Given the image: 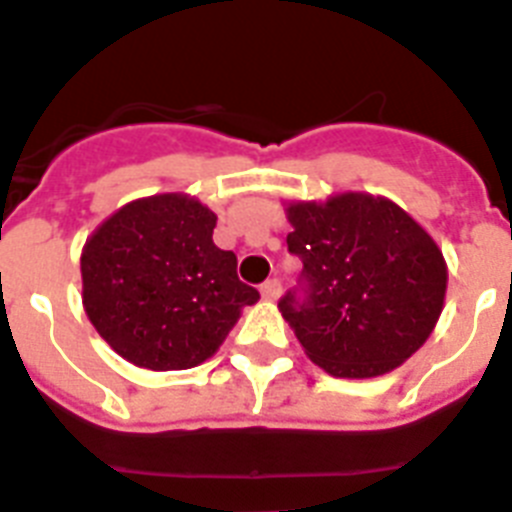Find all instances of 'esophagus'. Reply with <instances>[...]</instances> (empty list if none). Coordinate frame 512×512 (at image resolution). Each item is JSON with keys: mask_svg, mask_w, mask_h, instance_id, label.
<instances>
[{"mask_svg": "<svg viewBox=\"0 0 512 512\" xmlns=\"http://www.w3.org/2000/svg\"><path fill=\"white\" fill-rule=\"evenodd\" d=\"M261 295H264V300H277L282 295V282L279 279H266L261 285Z\"/></svg>", "mask_w": 512, "mask_h": 512, "instance_id": "esophagus-1", "label": "esophagus"}]
</instances>
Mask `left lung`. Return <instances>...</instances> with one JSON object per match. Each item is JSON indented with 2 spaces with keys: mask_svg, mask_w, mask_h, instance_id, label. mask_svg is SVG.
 Wrapping results in <instances>:
<instances>
[{
  "mask_svg": "<svg viewBox=\"0 0 512 512\" xmlns=\"http://www.w3.org/2000/svg\"><path fill=\"white\" fill-rule=\"evenodd\" d=\"M287 248L303 261L279 310L305 355L336 378L391 373L443 313L438 243L391 199L347 191L287 207Z\"/></svg>",
  "mask_w": 512,
  "mask_h": 512,
  "instance_id": "8db88e82",
  "label": "left lung"
}]
</instances>
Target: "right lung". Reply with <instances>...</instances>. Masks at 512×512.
Masks as SVG:
<instances>
[{"instance_id":"add662e5","label":"right lung","mask_w":512,"mask_h":512,"mask_svg":"<svg viewBox=\"0 0 512 512\" xmlns=\"http://www.w3.org/2000/svg\"><path fill=\"white\" fill-rule=\"evenodd\" d=\"M217 214L186 194L113 212L82 248V305L116 355L147 370H186L220 349L259 290L214 246Z\"/></svg>"}]
</instances>
